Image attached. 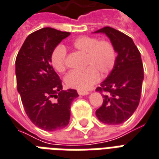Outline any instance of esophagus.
<instances>
[{
	"label": "esophagus",
	"mask_w": 159,
	"mask_h": 159,
	"mask_svg": "<svg viewBox=\"0 0 159 159\" xmlns=\"http://www.w3.org/2000/svg\"><path fill=\"white\" fill-rule=\"evenodd\" d=\"M77 92H78V94L80 95H86L89 93L88 92V91H84V90H78Z\"/></svg>",
	"instance_id": "1"
}]
</instances>
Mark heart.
<instances>
[{"label": "heart", "mask_w": 159, "mask_h": 159, "mask_svg": "<svg viewBox=\"0 0 159 159\" xmlns=\"http://www.w3.org/2000/svg\"><path fill=\"white\" fill-rule=\"evenodd\" d=\"M71 47L76 52L84 54L83 67L85 69L71 71L65 76L64 82L70 88L88 89L99 80L100 75L101 78L107 77L115 67L116 50L110 40L81 36L72 42ZM50 60L56 71L64 73L67 68V52L64 47L58 45L52 50Z\"/></svg>", "instance_id": "b5f03b06"}]
</instances>
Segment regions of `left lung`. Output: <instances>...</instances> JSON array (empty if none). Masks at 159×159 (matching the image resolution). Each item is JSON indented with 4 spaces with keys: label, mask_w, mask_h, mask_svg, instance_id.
Instances as JSON below:
<instances>
[{
    "label": "left lung",
    "mask_w": 159,
    "mask_h": 159,
    "mask_svg": "<svg viewBox=\"0 0 159 159\" xmlns=\"http://www.w3.org/2000/svg\"><path fill=\"white\" fill-rule=\"evenodd\" d=\"M95 33H106L117 52L114 69L96 88L103 94V103L95 114L103 123L118 125L126 121L139 105L144 78L143 62L139 50L127 35L111 27Z\"/></svg>",
    "instance_id": "left-lung-1"
}]
</instances>
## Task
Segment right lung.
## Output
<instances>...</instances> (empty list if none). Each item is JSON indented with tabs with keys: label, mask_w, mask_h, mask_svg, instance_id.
Segmentation results:
<instances>
[{
	"label": "right lung",
	"mask_w": 159,
	"mask_h": 159,
	"mask_svg": "<svg viewBox=\"0 0 159 159\" xmlns=\"http://www.w3.org/2000/svg\"><path fill=\"white\" fill-rule=\"evenodd\" d=\"M70 34L51 27L38 30L26 39L16 56V84L25 111L44 131L65 127L71 103L79 96L75 89L62 90V80L50 60L52 50Z\"/></svg>",
	"instance_id": "obj_1"
}]
</instances>
